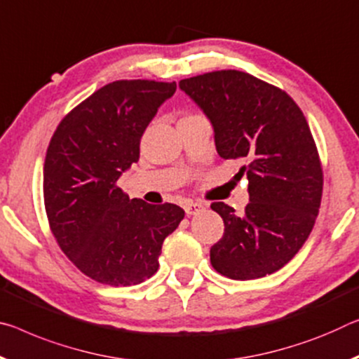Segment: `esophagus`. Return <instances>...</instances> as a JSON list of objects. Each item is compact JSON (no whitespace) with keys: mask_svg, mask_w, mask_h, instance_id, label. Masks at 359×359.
Segmentation results:
<instances>
[{"mask_svg":"<svg viewBox=\"0 0 359 359\" xmlns=\"http://www.w3.org/2000/svg\"><path fill=\"white\" fill-rule=\"evenodd\" d=\"M206 206H208V204L203 203V201H185L184 209L189 215H195V214L201 212V210L206 209Z\"/></svg>","mask_w":359,"mask_h":359,"instance_id":"34e87169","label":"esophagus"}]
</instances>
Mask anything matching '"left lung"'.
Instances as JSON below:
<instances>
[{
  "label": "left lung",
  "mask_w": 359,
  "mask_h": 359,
  "mask_svg": "<svg viewBox=\"0 0 359 359\" xmlns=\"http://www.w3.org/2000/svg\"><path fill=\"white\" fill-rule=\"evenodd\" d=\"M179 88L209 118L219 155L246 159L243 212L210 204L225 225L210 264L231 280L271 275L304 246L320 210L323 169L309 123L284 90L244 72L204 73Z\"/></svg>",
  "instance_id": "8db88e82"
}]
</instances>
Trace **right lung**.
<instances>
[{
    "label": "right lung",
    "mask_w": 359,
    "mask_h": 359,
    "mask_svg": "<svg viewBox=\"0 0 359 359\" xmlns=\"http://www.w3.org/2000/svg\"><path fill=\"white\" fill-rule=\"evenodd\" d=\"M177 84L119 79L95 90L57 126L44 159L49 226L84 275L110 286H134L158 270L163 241L184 209L153 206L116 185L139 161L140 139Z\"/></svg>",
    "instance_id": "right-lung-1"
}]
</instances>
